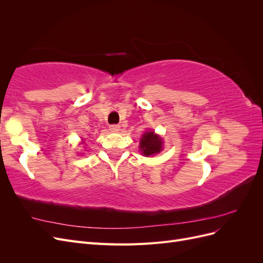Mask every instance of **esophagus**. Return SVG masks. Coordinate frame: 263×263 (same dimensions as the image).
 Here are the masks:
<instances>
[{"label":"esophagus","mask_w":263,"mask_h":263,"mask_svg":"<svg viewBox=\"0 0 263 263\" xmlns=\"http://www.w3.org/2000/svg\"><path fill=\"white\" fill-rule=\"evenodd\" d=\"M119 129H121V126H119V125L114 124V125H110V126H109V130H110V132L117 133Z\"/></svg>","instance_id":"34e87169"}]
</instances>
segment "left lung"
I'll list each match as a JSON object with an SVG mask.
<instances>
[{
	"label": "left lung",
	"instance_id": "1",
	"mask_svg": "<svg viewBox=\"0 0 263 263\" xmlns=\"http://www.w3.org/2000/svg\"><path fill=\"white\" fill-rule=\"evenodd\" d=\"M162 141L154 132H148L140 139V150L145 156H153L161 151Z\"/></svg>",
	"mask_w": 263,
	"mask_h": 263
}]
</instances>
